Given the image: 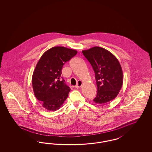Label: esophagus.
<instances>
[{
	"label": "esophagus",
	"instance_id": "esophagus-1",
	"mask_svg": "<svg viewBox=\"0 0 152 152\" xmlns=\"http://www.w3.org/2000/svg\"><path fill=\"white\" fill-rule=\"evenodd\" d=\"M82 84H83L82 81L79 80V81H78L77 85H76V86H75V88H80V87L82 86Z\"/></svg>",
	"mask_w": 152,
	"mask_h": 152
}]
</instances>
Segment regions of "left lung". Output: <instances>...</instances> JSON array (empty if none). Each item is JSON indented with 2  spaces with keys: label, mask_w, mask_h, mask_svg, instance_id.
<instances>
[{
  "label": "left lung",
  "mask_w": 152,
  "mask_h": 152,
  "mask_svg": "<svg viewBox=\"0 0 152 152\" xmlns=\"http://www.w3.org/2000/svg\"><path fill=\"white\" fill-rule=\"evenodd\" d=\"M82 52L95 73L97 92L94 101L97 104H103L115 99L123 83V70L117 58L100 47H94Z\"/></svg>",
  "instance_id": "1"
}]
</instances>
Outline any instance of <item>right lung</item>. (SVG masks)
Masks as SVG:
<instances>
[{"mask_svg":"<svg viewBox=\"0 0 152 152\" xmlns=\"http://www.w3.org/2000/svg\"><path fill=\"white\" fill-rule=\"evenodd\" d=\"M77 53L64 47H54L45 51L37 62L32 75V87L36 99L47 110H58L68 97L71 89L64 80H61V70Z\"/></svg>","mask_w":152,"mask_h":152,"instance_id":"obj_1","label":"right lung"}]
</instances>
